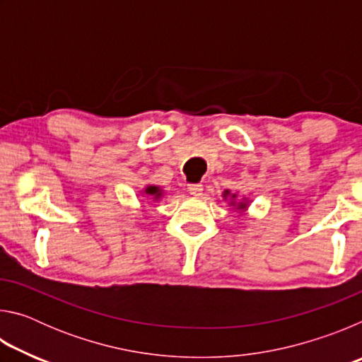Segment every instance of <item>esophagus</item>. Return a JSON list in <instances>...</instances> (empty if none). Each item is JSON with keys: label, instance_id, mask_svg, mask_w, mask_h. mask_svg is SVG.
<instances>
[{"label": "esophagus", "instance_id": "1", "mask_svg": "<svg viewBox=\"0 0 362 362\" xmlns=\"http://www.w3.org/2000/svg\"><path fill=\"white\" fill-rule=\"evenodd\" d=\"M188 192L192 196H201L203 193V185L201 183H194V185H188Z\"/></svg>", "mask_w": 362, "mask_h": 362}]
</instances>
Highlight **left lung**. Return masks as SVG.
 Here are the masks:
<instances>
[{
	"label": "left lung",
	"mask_w": 362,
	"mask_h": 362,
	"mask_svg": "<svg viewBox=\"0 0 362 362\" xmlns=\"http://www.w3.org/2000/svg\"><path fill=\"white\" fill-rule=\"evenodd\" d=\"M222 198L225 201H228V206H231L236 212L243 214V212L247 211L249 199L246 198V196H244L241 201H238V192L236 193H231V189H225V192L222 193Z\"/></svg>",
	"instance_id": "1"
}]
</instances>
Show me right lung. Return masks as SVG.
<instances>
[{
    "mask_svg": "<svg viewBox=\"0 0 362 362\" xmlns=\"http://www.w3.org/2000/svg\"><path fill=\"white\" fill-rule=\"evenodd\" d=\"M140 194L146 196V198H150L156 203V201H159L164 196V189L158 185H146L142 192H140Z\"/></svg>",
    "mask_w": 362,
    "mask_h": 362,
    "instance_id": "obj_1",
    "label": "right lung"
}]
</instances>
